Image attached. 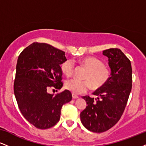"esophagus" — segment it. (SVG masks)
<instances>
[{
  "label": "esophagus",
  "mask_w": 146,
  "mask_h": 146,
  "mask_svg": "<svg viewBox=\"0 0 146 146\" xmlns=\"http://www.w3.org/2000/svg\"><path fill=\"white\" fill-rule=\"evenodd\" d=\"M72 97H73V99H78L79 98L78 95H76L75 94H72Z\"/></svg>",
  "instance_id": "34e87169"
}]
</instances>
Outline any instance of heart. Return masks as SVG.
<instances>
[{
    "label": "heart",
    "instance_id": "b5f03b06",
    "mask_svg": "<svg viewBox=\"0 0 146 146\" xmlns=\"http://www.w3.org/2000/svg\"><path fill=\"white\" fill-rule=\"evenodd\" d=\"M82 65L88 70L84 76L85 80L80 81L71 79L66 81L65 88L73 94H82L93 87V89H100L110 80L111 71L109 67L105 66L103 62L95 57H86L80 60ZM61 70L66 77H71L75 71L74 62L71 59L66 60L61 64Z\"/></svg>",
    "mask_w": 146,
    "mask_h": 146
}]
</instances>
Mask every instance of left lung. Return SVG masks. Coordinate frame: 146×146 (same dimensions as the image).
Returning <instances> with one entry per match:
<instances>
[{"label":"left lung","mask_w":146,"mask_h":146,"mask_svg":"<svg viewBox=\"0 0 146 146\" xmlns=\"http://www.w3.org/2000/svg\"><path fill=\"white\" fill-rule=\"evenodd\" d=\"M103 54L108 58L111 76L106 85L93 93L98 99L82 97L87 106L80 113L84 126L94 132L106 131L119 121L132 89L130 60L117 48L104 50Z\"/></svg>","instance_id":"obj_1"}]
</instances>
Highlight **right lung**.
Returning a JSON list of instances; mask_svg holds the SVG:
<instances>
[{
  "label": "right lung",
  "mask_w": 146,
  "mask_h": 146,
  "mask_svg": "<svg viewBox=\"0 0 146 146\" xmlns=\"http://www.w3.org/2000/svg\"><path fill=\"white\" fill-rule=\"evenodd\" d=\"M65 52L46 43L33 42L18 58L14 91L22 115L37 128L48 129L59 121L61 109L72 100L68 90L50 94V88L63 86L60 64Z\"/></svg>",
  "instance_id": "1"
}]
</instances>
